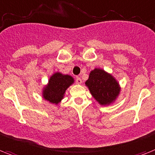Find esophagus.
<instances>
[{
	"mask_svg": "<svg viewBox=\"0 0 155 155\" xmlns=\"http://www.w3.org/2000/svg\"><path fill=\"white\" fill-rule=\"evenodd\" d=\"M75 83L77 84H81L82 83V80H81V78L80 77H75Z\"/></svg>",
	"mask_w": 155,
	"mask_h": 155,
	"instance_id": "34e87169",
	"label": "esophagus"
}]
</instances>
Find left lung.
Listing matches in <instances>:
<instances>
[{"instance_id": "1", "label": "left lung", "mask_w": 155, "mask_h": 155, "mask_svg": "<svg viewBox=\"0 0 155 155\" xmlns=\"http://www.w3.org/2000/svg\"><path fill=\"white\" fill-rule=\"evenodd\" d=\"M85 84L93 97L101 105L111 104L120 91L119 83L115 79L100 68H95L91 71Z\"/></svg>"}]
</instances>
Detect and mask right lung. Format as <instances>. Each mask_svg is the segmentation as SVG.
<instances>
[{"label":"right lung","instance_id":"add662e5","mask_svg":"<svg viewBox=\"0 0 155 155\" xmlns=\"http://www.w3.org/2000/svg\"><path fill=\"white\" fill-rule=\"evenodd\" d=\"M74 83L71 75L56 72L50 77L48 84L43 90V97L51 104H58L64 98L69 86Z\"/></svg>","mask_w":155,"mask_h":155}]
</instances>
